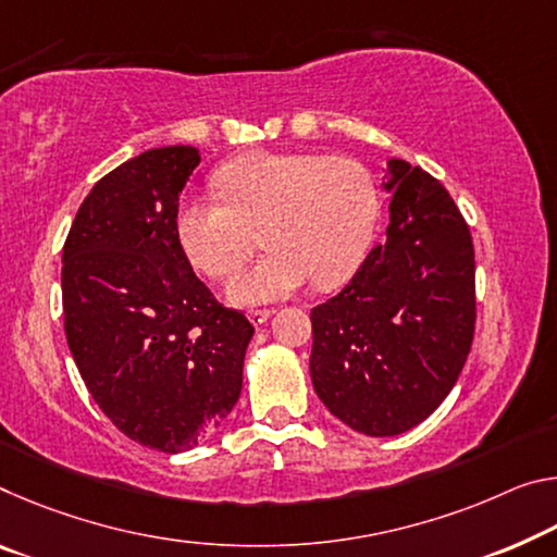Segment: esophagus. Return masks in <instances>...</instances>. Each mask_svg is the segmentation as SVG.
I'll use <instances>...</instances> for the list:
<instances>
[{
	"mask_svg": "<svg viewBox=\"0 0 557 557\" xmlns=\"http://www.w3.org/2000/svg\"><path fill=\"white\" fill-rule=\"evenodd\" d=\"M270 314H272L270 310H250V312H247V317H250L252 324H264L270 320Z\"/></svg>",
	"mask_w": 557,
	"mask_h": 557,
	"instance_id": "esophagus-1",
	"label": "esophagus"
}]
</instances>
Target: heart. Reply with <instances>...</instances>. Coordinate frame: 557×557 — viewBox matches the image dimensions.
<instances>
[{
    "label": "heart",
    "mask_w": 557,
    "mask_h": 557,
    "mask_svg": "<svg viewBox=\"0 0 557 557\" xmlns=\"http://www.w3.org/2000/svg\"><path fill=\"white\" fill-rule=\"evenodd\" d=\"M225 202L185 198L175 231L188 258L215 280L233 277L258 247H270L231 285L235 302H270L355 275L374 237L379 190L349 156L255 151L215 173Z\"/></svg>",
    "instance_id": "obj_1"
}]
</instances>
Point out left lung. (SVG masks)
<instances>
[{
  "label": "left lung",
  "instance_id": "left-lung-1",
  "mask_svg": "<svg viewBox=\"0 0 557 557\" xmlns=\"http://www.w3.org/2000/svg\"><path fill=\"white\" fill-rule=\"evenodd\" d=\"M386 237L337 297L312 310L310 372L334 417L396 436L454 389L475 332L471 231L434 175L389 161Z\"/></svg>",
  "mask_w": 557,
  "mask_h": 557
}]
</instances>
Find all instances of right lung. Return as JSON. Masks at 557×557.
Segmentation results:
<instances>
[{
  "mask_svg": "<svg viewBox=\"0 0 557 557\" xmlns=\"http://www.w3.org/2000/svg\"><path fill=\"white\" fill-rule=\"evenodd\" d=\"M198 163L193 146H165L113 168L61 255L66 342L88 394L121 434L163 454L188 451L231 413L255 332L178 240V198Z\"/></svg>",
  "mask_w": 557,
  "mask_h": 557,
  "instance_id": "add662e5",
  "label": "right lung"
}]
</instances>
